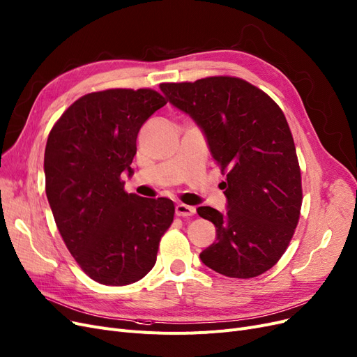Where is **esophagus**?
<instances>
[{"mask_svg": "<svg viewBox=\"0 0 357 357\" xmlns=\"http://www.w3.org/2000/svg\"><path fill=\"white\" fill-rule=\"evenodd\" d=\"M175 213H176V216L188 218V216H192V215L195 213V207L188 206V204H183V203H179V204L175 207Z\"/></svg>", "mask_w": 357, "mask_h": 357, "instance_id": "1", "label": "esophagus"}]
</instances>
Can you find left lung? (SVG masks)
I'll return each mask as SVG.
<instances>
[{"label": "left lung", "instance_id": "8db88e82", "mask_svg": "<svg viewBox=\"0 0 357 357\" xmlns=\"http://www.w3.org/2000/svg\"><path fill=\"white\" fill-rule=\"evenodd\" d=\"M160 89L199 125L227 174V212L197 208L216 228V241L200 253L202 261L231 278L266 272L293 238L303 199L296 145L282 110L240 77L212 76Z\"/></svg>", "mask_w": 357, "mask_h": 357}]
</instances>
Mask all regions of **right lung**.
I'll return each mask as SVG.
<instances>
[{
	"label": "right lung",
	"mask_w": 357,
	"mask_h": 357,
	"mask_svg": "<svg viewBox=\"0 0 357 357\" xmlns=\"http://www.w3.org/2000/svg\"><path fill=\"white\" fill-rule=\"evenodd\" d=\"M167 101L153 89H107L76 100L52 126L44 155L45 192L61 238L82 271L104 285L147 275L174 222L169 199L125 191L137 137Z\"/></svg>",
	"instance_id": "1"
}]
</instances>
